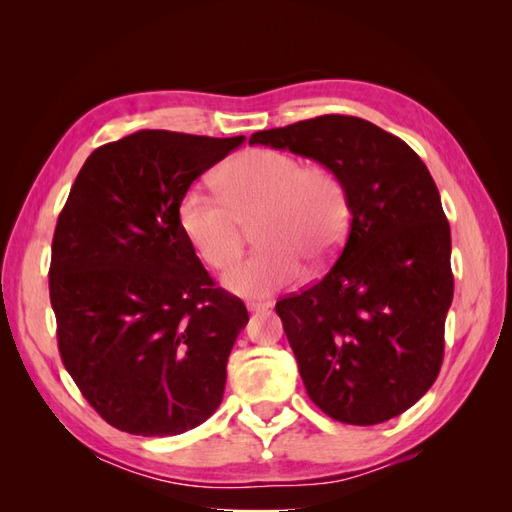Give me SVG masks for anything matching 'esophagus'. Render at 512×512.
Returning <instances> with one entry per match:
<instances>
[{"mask_svg": "<svg viewBox=\"0 0 512 512\" xmlns=\"http://www.w3.org/2000/svg\"><path fill=\"white\" fill-rule=\"evenodd\" d=\"M273 308V301H250L248 303V310L250 312H264Z\"/></svg>", "mask_w": 512, "mask_h": 512, "instance_id": "obj_1", "label": "esophagus"}]
</instances>
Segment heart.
<instances>
[{
	"mask_svg": "<svg viewBox=\"0 0 512 512\" xmlns=\"http://www.w3.org/2000/svg\"><path fill=\"white\" fill-rule=\"evenodd\" d=\"M220 195L189 187L178 202V224L206 264L222 270L244 248V226L255 224L262 246L224 275L242 297H268L301 277V259L323 264L347 228L341 180L323 167H303L286 151L253 149L220 169Z\"/></svg>",
	"mask_w": 512,
	"mask_h": 512,
	"instance_id": "1",
	"label": "heart"
}]
</instances>
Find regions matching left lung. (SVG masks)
Segmentation results:
<instances>
[{"label":"left lung","instance_id":"left-lung-1","mask_svg":"<svg viewBox=\"0 0 512 512\" xmlns=\"http://www.w3.org/2000/svg\"><path fill=\"white\" fill-rule=\"evenodd\" d=\"M248 143L321 162L352 215L336 264L275 306L308 396L358 427L400 416L436 383L453 301L451 228L429 169L356 116L325 114Z\"/></svg>","mask_w":512,"mask_h":512}]
</instances>
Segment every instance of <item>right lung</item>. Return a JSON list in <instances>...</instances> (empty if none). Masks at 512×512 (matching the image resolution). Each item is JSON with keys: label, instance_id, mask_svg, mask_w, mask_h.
<instances>
[{"label": "right lung", "instance_id": "add662e5", "mask_svg": "<svg viewBox=\"0 0 512 512\" xmlns=\"http://www.w3.org/2000/svg\"><path fill=\"white\" fill-rule=\"evenodd\" d=\"M244 143L143 129L94 149L57 220L50 303L85 400L134 436H178L220 407L248 323L178 224L195 178Z\"/></svg>", "mask_w": 512, "mask_h": 512}]
</instances>
